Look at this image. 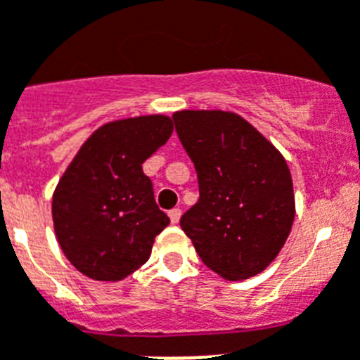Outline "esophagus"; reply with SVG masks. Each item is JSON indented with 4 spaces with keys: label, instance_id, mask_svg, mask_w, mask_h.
Wrapping results in <instances>:
<instances>
[{
    "label": "esophagus",
    "instance_id": "1",
    "mask_svg": "<svg viewBox=\"0 0 360 360\" xmlns=\"http://www.w3.org/2000/svg\"><path fill=\"white\" fill-rule=\"evenodd\" d=\"M180 217H182V212H180V207H173V210L169 212V219H171V222H173V224H178V221H180Z\"/></svg>",
    "mask_w": 360,
    "mask_h": 360
}]
</instances>
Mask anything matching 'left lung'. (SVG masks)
Masks as SVG:
<instances>
[{
    "label": "left lung",
    "instance_id": "1",
    "mask_svg": "<svg viewBox=\"0 0 360 360\" xmlns=\"http://www.w3.org/2000/svg\"><path fill=\"white\" fill-rule=\"evenodd\" d=\"M195 163L198 202L180 219L204 265L248 280L276 259L294 221L292 178L280 150L233 112L173 114Z\"/></svg>",
    "mask_w": 360,
    "mask_h": 360
}]
</instances>
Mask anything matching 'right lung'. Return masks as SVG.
Segmentation results:
<instances>
[{
	"mask_svg": "<svg viewBox=\"0 0 360 360\" xmlns=\"http://www.w3.org/2000/svg\"><path fill=\"white\" fill-rule=\"evenodd\" d=\"M173 134L167 115L112 121L80 147L53 195V224L62 252L79 272L117 281L148 259L169 217L143 173Z\"/></svg>",
	"mask_w": 360,
	"mask_h": 360,
	"instance_id": "obj_1",
	"label": "right lung"
}]
</instances>
